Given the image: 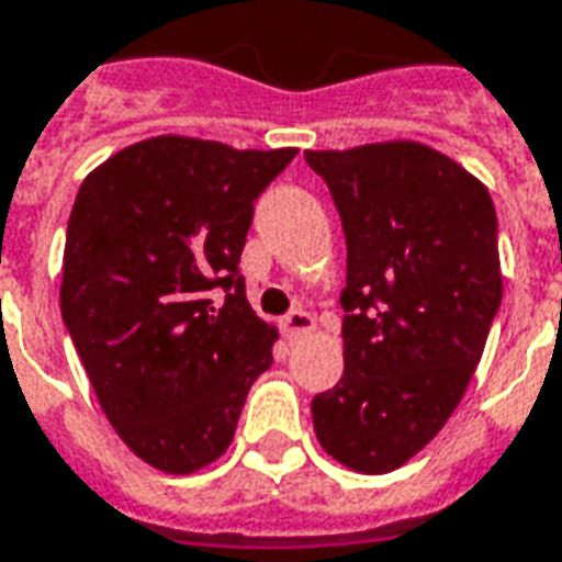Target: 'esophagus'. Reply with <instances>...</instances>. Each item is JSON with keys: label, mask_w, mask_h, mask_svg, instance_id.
<instances>
[{"label": "esophagus", "mask_w": 562, "mask_h": 562, "mask_svg": "<svg viewBox=\"0 0 562 562\" xmlns=\"http://www.w3.org/2000/svg\"><path fill=\"white\" fill-rule=\"evenodd\" d=\"M280 324H282V330H285V336H289V339H297V336L310 334V330H313L315 318L310 313H303V310H292V313L285 315Z\"/></svg>", "instance_id": "obj_1"}]
</instances>
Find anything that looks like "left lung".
Returning <instances> with one entry per match:
<instances>
[{
	"mask_svg": "<svg viewBox=\"0 0 562 562\" xmlns=\"http://www.w3.org/2000/svg\"><path fill=\"white\" fill-rule=\"evenodd\" d=\"M303 157L330 190L348 247L345 372L313 398L315 435L345 468L390 473L443 429L501 310L494 202L429 145Z\"/></svg>",
	"mask_w": 562,
	"mask_h": 562,
	"instance_id": "8db88e82",
	"label": "left lung"
}]
</instances>
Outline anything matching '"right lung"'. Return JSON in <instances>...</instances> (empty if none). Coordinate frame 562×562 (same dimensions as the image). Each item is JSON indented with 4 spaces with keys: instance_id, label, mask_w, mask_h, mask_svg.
<instances>
[{
    "instance_id": "1",
    "label": "right lung",
    "mask_w": 562,
    "mask_h": 562,
    "mask_svg": "<svg viewBox=\"0 0 562 562\" xmlns=\"http://www.w3.org/2000/svg\"><path fill=\"white\" fill-rule=\"evenodd\" d=\"M294 154L154 136L77 193L61 318L112 429L157 471L220 459L273 363L277 330L252 313L238 265L256 199Z\"/></svg>"
}]
</instances>
